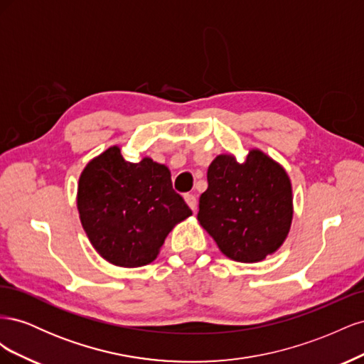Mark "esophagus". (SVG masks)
<instances>
[{
	"mask_svg": "<svg viewBox=\"0 0 364 364\" xmlns=\"http://www.w3.org/2000/svg\"><path fill=\"white\" fill-rule=\"evenodd\" d=\"M183 199H185L186 205H188V206L193 209V211L196 213V209H197V199H196V196H194V194H185Z\"/></svg>",
	"mask_w": 364,
	"mask_h": 364,
	"instance_id": "obj_1",
	"label": "esophagus"
}]
</instances>
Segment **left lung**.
<instances>
[{
  "label": "left lung",
  "instance_id": "1",
  "mask_svg": "<svg viewBox=\"0 0 364 364\" xmlns=\"http://www.w3.org/2000/svg\"><path fill=\"white\" fill-rule=\"evenodd\" d=\"M197 220L228 258L266 259L290 232L293 191L287 171L258 149L249 150L243 162L218 155L208 168Z\"/></svg>",
  "mask_w": 364,
  "mask_h": 364
}]
</instances>
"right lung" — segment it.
Instances as JSON below:
<instances>
[{
	"label": "right lung",
	"mask_w": 364,
	"mask_h": 364,
	"mask_svg": "<svg viewBox=\"0 0 364 364\" xmlns=\"http://www.w3.org/2000/svg\"><path fill=\"white\" fill-rule=\"evenodd\" d=\"M77 209L98 255L118 267L155 261L171 229L193 214L165 165L147 156L129 162L118 146L83 168Z\"/></svg>",
	"instance_id": "right-lung-1"
}]
</instances>
